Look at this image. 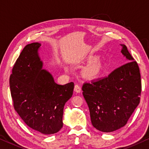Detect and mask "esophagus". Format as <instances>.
I'll return each mask as SVG.
<instances>
[{
  "mask_svg": "<svg viewBox=\"0 0 149 149\" xmlns=\"http://www.w3.org/2000/svg\"><path fill=\"white\" fill-rule=\"evenodd\" d=\"M81 87H80L78 84L75 85V87H74V91L76 92V93H80L81 92Z\"/></svg>",
  "mask_w": 149,
  "mask_h": 149,
  "instance_id": "esophagus-1",
  "label": "esophagus"
}]
</instances>
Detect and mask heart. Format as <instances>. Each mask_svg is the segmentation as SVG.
I'll use <instances>...</instances> for the list:
<instances>
[{
	"label": "heart",
	"instance_id": "b5f03b06",
	"mask_svg": "<svg viewBox=\"0 0 149 149\" xmlns=\"http://www.w3.org/2000/svg\"><path fill=\"white\" fill-rule=\"evenodd\" d=\"M96 73V68H91L88 71H87V74H88L89 75H93L94 74H95Z\"/></svg>",
	"mask_w": 149,
	"mask_h": 149
}]
</instances>
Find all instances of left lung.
Instances as JSON below:
<instances>
[{
  "label": "left lung",
  "mask_w": 149,
  "mask_h": 149,
  "mask_svg": "<svg viewBox=\"0 0 149 149\" xmlns=\"http://www.w3.org/2000/svg\"><path fill=\"white\" fill-rule=\"evenodd\" d=\"M121 53L128 62L102 78L85 82L83 95L88 105L93 126L109 133L124 127L140 103V70L127 46Z\"/></svg>",
  "instance_id": "1"
}]
</instances>
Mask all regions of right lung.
<instances>
[{
  "label": "right lung",
  "mask_w": 149,
  "mask_h": 149,
  "mask_svg": "<svg viewBox=\"0 0 149 149\" xmlns=\"http://www.w3.org/2000/svg\"><path fill=\"white\" fill-rule=\"evenodd\" d=\"M41 44H28L12 70L10 93L14 108L27 125L44 134L57 133L63 126L65 103L72 96L74 84L58 85L42 70L38 54Z\"/></svg>",
  "instance_id": "1"
}]
</instances>
